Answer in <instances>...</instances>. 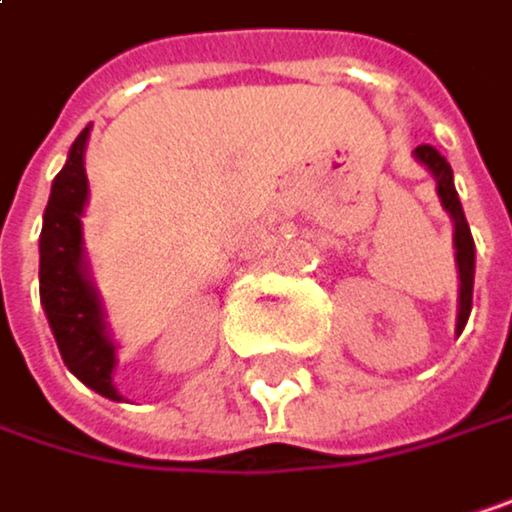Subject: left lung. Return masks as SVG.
<instances>
[{"instance_id": "obj_1", "label": "left lung", "mask_w": 512, "mask_h": 512, "mask_svg": "<svg viewBox=\"0 0 512 512\" xmlns=\"http://www.w3.org/2000/svg\"><path fill=\"white\" fill-rule=\"evenodd\" d=\"M413 154L437 178V197H440L443 209L449 212V218L455 224V264H458V282H461L458 285V324H455V331L461 334L467 318H470V306H473V264H477V261H473V236H470L458 191L452 185V166L446 163V157L434 145H419Z\"/></svg>"}]
</instances>
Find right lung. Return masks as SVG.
Returning <instances> with one entry per match:
<instances>
[{
	"mask_svg": "<svg viewBox=\"0 0 512 512\" xmlns=\"http://www.w3.org/2000/svg\"><path fill=\"white\" fill-rule=\"evenodd\" d=\"M87 136L90 127H84L72 142L66 166L51 185V200L39 236V291L63 364L96 394L121 400L112 382L118 364L115 343L105 331V312L84 261L81 215L87 206Z\"/></svg>",
	"mask_w": 512,
	"mask_h": 512,
	"instance_id": "right-lung-1",
	"label": "right lung"
}]
</instances>
